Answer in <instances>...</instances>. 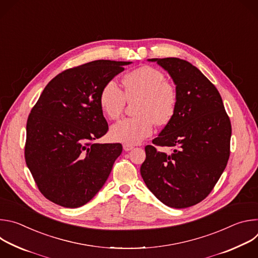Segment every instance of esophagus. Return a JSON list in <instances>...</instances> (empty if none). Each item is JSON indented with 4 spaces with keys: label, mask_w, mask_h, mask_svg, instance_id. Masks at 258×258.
<instances>
[{
    "label": "esophagus",
    "mask_w": 258,
    "mask_h": 258,
    "mask_svg": "<svg viewBox=\"0 0 258 258\" xmlns=\"http://www.w3.org/2000/svg\"><path fill=\"white\" fill-rule=\"evenodd\" d=\"M133 149H134V146L127 145V144H124V145H123V150H124V151H131V150H133Z\"/></svg>",
    "instance_id": "34e87169"
}]
</instances>
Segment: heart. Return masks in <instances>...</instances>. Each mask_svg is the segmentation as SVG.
Instances as JSON below:
<instances>
[{
  "label": "heart",
  "mask_w": 258,
  "mask_h": 258,
  "mask_svg": "<svg viewBox=\"0 0 258 258\" xmlns=\"http://www.w3.org/2000/svg\"><path fill=\"white\" fill-rule=\"evenodd\" d=\"M124 92L115 80L108 81L100 93V106L110 119H117L127 101L139 100L135 108L138 116L126 117L110 130L111 138L127 145L139 144L152 135L153 124L167 123L173 116L177 94L164 73L151 66H142L123 79Z\"/></svg>",
  "instance_id": "heart-1"
}]
</instances>
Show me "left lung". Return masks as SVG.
Returning a JSON list of instances; mask_svg holds the SVG:
<instances>
[{"mask_svg": "<svg viewBox=\"0 0 258 258\" xmlns=\"http://www.w3.org/2000/svg\"><path fill=\"white\" fill-rule=\"evenodd\" d=\"M170 75L176 109L159 136L145 147L141 174L163 204L186 208L204 200L224 172L232 126L217 89L194 65L178 58H154ZM168 146L166 155L157 146Z\"/></svg>", "mask_w": 258, "mask_h": 258, "instance_id": "left-lung-1", "label": "left lung"}]
</instances>
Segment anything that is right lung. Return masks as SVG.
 Instances as JSON below:
<instances>
[{"label":"right lung","mask_w":258,"mask_h":258,"mask_svg":"<svg viewBox=\"0 0 258 258\" xmlns=\"http://www.w3.org/2000/svg\"><path fill=\"white\" fill-rule=\"evenodd\" d=\"M131 62L97 60L66 69L44 89L26 122L25 162L40 192L67 208L103 187L122 146L97 144L108 132L99 98Z\"/></svg>","instance_id":"add662e5"}]
</instances>
